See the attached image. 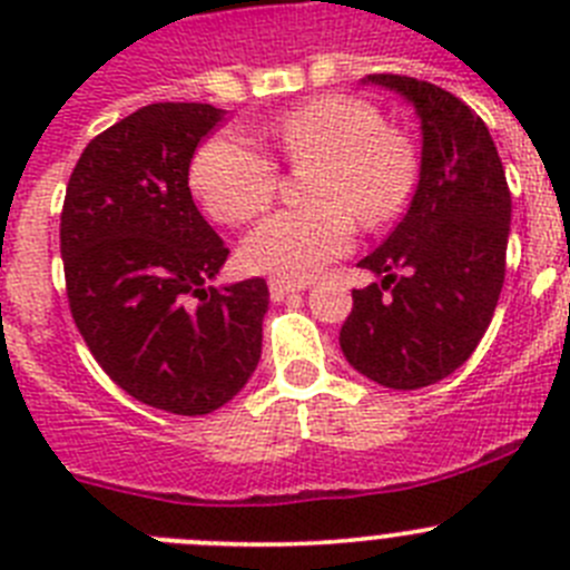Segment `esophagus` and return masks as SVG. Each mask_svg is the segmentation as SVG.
<instances>
[{"instance_id": "1", "label": "esophagus", "mask_w": 570, "mask_h": 570, "mask_svg": "<svg viewBox=\"0 0 570 570\" xmlns=\"http://www.w3.org/2000/svg\"><path fill=\"white\" fill-rule=\"evenodd\" d=\"M271 288V299L274 302H282L288 294H296V291H305V285H299V282H288V279H271L268 282Z\"/></svg>"}]
</instances>
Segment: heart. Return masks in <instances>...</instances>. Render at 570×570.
<instances>
[{"mask_svg":"<svg viewBox=\"0 0 570 570\" xmlns=\"http://www.w3.org/2000/svg\"><path fill=\"white\" fill-rule=\"evenodd\" d=\"M291 165H314V208L279 210L256 225L242 245L245 265L276 279L302 282L347 254L356 216L380 228L402 214L416 183V154L400 130L382 128L371 105L320 97L282 114L265 128ZM190 185L214 219L242 225L274 203L279 170L236 134L199 148Z\"/></svg>","mask_w":570,"mask_h":570,"instance_id":"1","label":"heart"}]
</instances>
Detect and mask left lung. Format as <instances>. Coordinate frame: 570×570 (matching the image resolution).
Wrapping results in <instances>:
<instances>
[{
	"label": "left lung",
	"instance_id": "left-lung-1",
	"mask_svg": "<svg viewBox=\"0 0 570 570\" xmlns=\"http://www.w3.org/2000/svg\"><path fill=\"white\" fill-rule=\"evenodd\" d=\"M365 82L414 105L422 163L405 219L360 259L382 279L354 291L340 345L367 380L416 391L454 374L491 325L505 282L511 190L485 122L462 99L396 73Z\"/></svg>",
	"mask_w": 570,
	"mask_h": 570
}]
</instances>
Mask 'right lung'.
<instances>
[{"instance_id": "right-lung-1", "label": "right lung", "mask_w": 570, "mask_h": 570, "mask_svg": "<svg viewBox=\"0 0 570 570\" xmlns=\"http://www.w3.org/2000/svg\"><path fill=\"white\" fill-rule=\"evenodd\" d=\"M225 110L145 105L90 139L62 205L70 314L125 394L179 416L239 394L262 354L265 279L214 288L225 242L196 210L188 170Z\"/></svg>"}]
</instances>
